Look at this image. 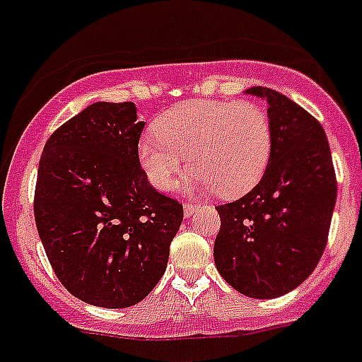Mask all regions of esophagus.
I'll list each match as a JSON object with an SVG mask.
<instances>
[{"label": "esophagus", "mask_w": 362, "mask_h": 362, "mask_svg": "<svg viewBox=\"0 0 362 362\" xmlns=\"http://www.w3.org/2000/svg\"><path fill=\"white\" fill-rule=\"evenodd\" d=\"M197 208H199V204H194V202H185V204H183L185 216H187V218H190V216L194 215L195 209H197Z\"/></svg>", "instance_id": "1"}]
</instances>
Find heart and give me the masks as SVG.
<instances>
[{"instance_id":"obj_1","label":"heart","mask_w":362,"mask_h":362,"mask_svg":"<svg viewBox=\"0 0 362 362\" xmlns=\"http://www.w3.org/2000/svg\"><path fill=\"white\" fill-rule=\"evenodd\" d=\"M274 147L267 110L252 101H185L163 112L139 142L147 179L167 190L185 170L190 154V183L238 197L263 177Z\"/></svg>"}]
</instances>
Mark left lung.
I'll list each match as a JSON object with an SVG mask.
<instances>
[{
    "label": "left lung",
    "mask_w": 362,
    "mask_h": 362,
    "mask_svg": "<svg viewBox=\"0 0 362 362\" xmlns=\"http://www.w3.org/2000/svg\"><path fill=\"white\" fill-rule=\"evenodd\" d=\"M247 94L268 101L274 147L259 183L242 199L216 206L215 264L227 284L250 298L295 290L318 264L338 183L322 124L272 88Z\"/></svg>",
    "instance_id": "8db88e82"
}]
</instances>
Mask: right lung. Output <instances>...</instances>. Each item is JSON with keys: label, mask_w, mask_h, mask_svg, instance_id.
Listing matches in <instances>:
<instances>
[{"label": "right lung", "mask_w": 362, "mask_h": 362, "mask_svg": "<svg viewBox=\"0 0 362 362\" xmlns=\"http://www.w3.org/2000/svg\"><path fill=\"white\" fill-rule=\"evenodd\" d=\"M135 103H94L47 139L33 211L58 281L87 304H139L165 274L183 204L140 167Z\"/></svg>", "instance_id": "obj_1"}]
</instances>
